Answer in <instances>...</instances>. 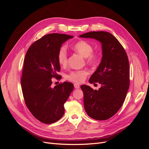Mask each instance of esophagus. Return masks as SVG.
Listing matches in <instances>:
<instances>
[{"label": "esophagus", "mask_w": 149, "mask_h": 149, "mask_svg": "<svg viewBox=\"0 0 149 149\" xmlns=\"http://www.w3.org/2000/svg\"><path fill=\"white\" fill-rule=\"evenodd\" d=\"M74 88H76V89H78V88H79V84H76V83H75V84H74Z\"/></svg>", "instance_id": "esophagus-1"}]
</instances>
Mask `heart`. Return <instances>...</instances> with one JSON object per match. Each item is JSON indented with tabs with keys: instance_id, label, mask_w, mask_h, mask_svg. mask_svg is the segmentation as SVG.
Instances as JSON below:
<instances>
[{
	"instance_id": "1",
	"label": "heart",
	"mask_w": 149,
	"mask_h": 149,
	"mask_svg": "<svg viewBox=\"0 0 149 149\" xmlns=\"http://www.w3.org/2000/svg\"><path fill=\"white\" fill-rule=\"evenodd\" d=\"M73 48L83 56L86 58L88 64L95 66L100 61V57L96 53H93V47L89 42L81 40L74 45ZM58 61L62 66L68 64V54L65 47H61L58 53ZM88 71L86 70H74L66 76V79L74 83H81L88 74Z\"/></svg>"
}]
</instances>
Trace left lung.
Here are the masks:
<instances>
[{
  "instance_id": "8db88e82",
  "label": "left lung",
  "mask_w": 149,
  "mask_h": 149,
  "mask_svg": "<svg viewBox=\"0 0 149 149\" xmlns=\"http://www.w3.org/2000/svg\"><path fill=\"white\" fill-rule=\"evenodd\" d=\"M80 37L94 38L102 44V60L92 74L90 83H99L101 87L94 90L83 84L84 106L94 119L111 118L123 106L130 84L129 63L124 48L113 35L107 31H89Z\"/></svg>"
}]
</instances>
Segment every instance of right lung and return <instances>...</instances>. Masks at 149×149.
<instances>
[{
	"instance_id": "obj_1",
	"label": "right lung",
	"mask_w": 149,
	"mask_h": 149,
	"mask_svg": "<svg viewBox=\"0 0 149 149\" xmlns=\"http://www.w3.org/2000/svg\"><path fill=\"white\" fill-rule=\"evenodd\" d=\"M73 36L50 33L29 47L24 61L21 86L26 107L35 118L44 124H52L65 113L64 104L73 90L71 83L52 87V78L60 79L58 53L61 45Z\"/></svg>"
}]
</instances>
